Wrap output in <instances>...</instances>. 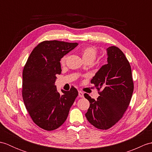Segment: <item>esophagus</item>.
I'll return each instance as SVG.
<instances>
[{
  "label": "esophagus",
  "instance_id": "esophagus-1",
  "mask_svg": "<svg viewBox=\"0 0 152 152\" xmlns=\"http://www.w3.org/2000/svg\"><path fill=\"white\" fill-rule=\"evenodd\" d=\"M78 95L80 97H83V93L82 91H78Z\"/></svg>",
  "mask_w": 152,
  "mask_h": 152
}]
</instances>
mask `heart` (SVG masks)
I'll return each instance as SVG.
<instances>
[{
	"instance_id": "1",
	"label": "heart",
	"mask_w": 152,
	"mask_h": 152,
	"mask_svg": "<svg viewBox=\"0 0 152 152\" xmlns=\"http://www.w3.org/2000/svg\"><path fill=\"white\" fill-rule=\"evenodd\" d=\"M80 53H81L83 59L85 61H91V62H93L96 57V55L98 53V51L97 50H96V48L94 46H86L82 48L81 50H80ZM66 59V56H64L61 58L60 63L61 65H64V64H65Z\"/></svg>"
}]
</instances>
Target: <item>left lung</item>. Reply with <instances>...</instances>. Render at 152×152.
<instances>
[{
	"mask_svg": "<svg viewBox=\"0 0 152 152\" xmlns=\"http://www.w3.org/2000/svg\"><path fill=\"white\" fill-rule=\"evenodd\" d=\"M106 50L108 64L102 66L91 80L100 96L95 100L84 94L90 103L86 114L87 119L102 130L108 129L122 118L134 89L131 65L124 52L116 46Z\"/></svg>",
	"mask_w": 152,
	"mask_h": 152,
	"instance_id": "obj_1",
	"label": "left lung"
}]
</instances>
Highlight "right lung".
Segmentation results:
<instances>
[{
  "label": "right lung",
  "instance_id": "obj_1",
  "mask_svg": "<svg viewBox=\"0 0 152 152\" xmlns=\"http://www.w3.org/2000/svg\"><path fill=\"white\" fill-rule=\"evenodd\" d=\"M78 43L45 40L32 51L23 70L22 96L32 120L46 131L63 124L78 95L72 87L61 95L55 86L56 75L61 73L60 59Z\"/></svg>",
  "mask_w": 152,
  "mask_h": 152
}]
</instances>
